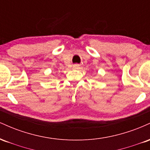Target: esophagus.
I'll return each mask as SVG.
<instances>
[{
	"instance_id": "1",
	"label": "esophagus",
	"mask_w": 150,
	"mask_h": 150,
	"mask_svg": "<svg viewBox=\"0 0 150 150\" xmlns=\"http://www.w3.org/2000/svg\"><path fill=\"white\" fill-rule=\"evenodd\" d=\"M73 68H75V69H77V68H79V65H73Z\"/></svg>"
}]
</instances>
